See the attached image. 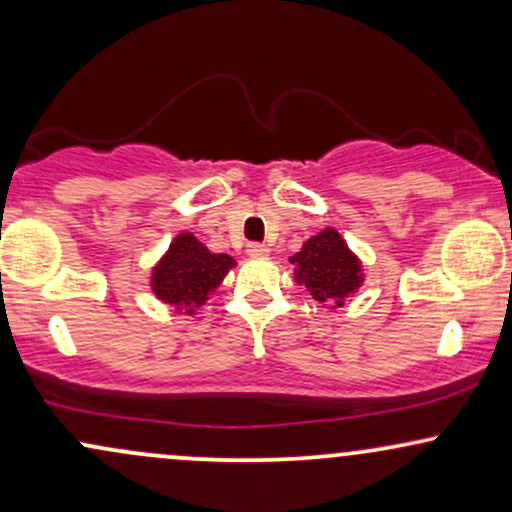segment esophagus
Wrapping results in <instances>:
<instances>
[{"mask_svg": "<svg viewBox=\"0 0 512 512\" xmlns=\"http://www.w3.org/2000/svg\"><path fill=\"white\" fill-rule=\"evenodd\" d=\"M248 255L255 257V260H264V257L269 255V248H267V245H262V243H250L248 245Z\"/></svg>", "mask_w": 512, "mask_h": 512, "instance_id": "obj_1", "label": "esophagus"}]
</instances>
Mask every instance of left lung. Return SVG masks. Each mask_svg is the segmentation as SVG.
Here are the masks:
<instances>
[{"instance_id": "1", "label": "left lung", "mask_w": 512, "mask_h": 512, "mask_svg": "<svg viewBox=\"0 0 512 512\" xmlns=\"http://www.w3.org/2000/svg\"><path fill=\"white\" fill-rule=\"evenodd\" d=\"M293 279L310 296L330 308H342L346 298L363 284L361 262L334 228H325L303 243L291 257Z\"/></svg>"}]
</instances>
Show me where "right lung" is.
I'll return each instance as SVG.
<instances>
[{
	"instance_id": "add662e5",
	"label": "right lung",
	"mask_w": 512,
	"mask_h": 512,
	"mask_svg": "<svg viewBox=\"0 0 512 512\" xmlns=\"http://www.w3.org/2000/svg\"><path fill=\"white\" fill-rule=\"evenodd\" d=\"M231 267H236L231 255L211 252L192 233H180L151 272V291L158 301L192 315L202 308L209 293L219 289Z\"/></svg>"
}]
</instances>
